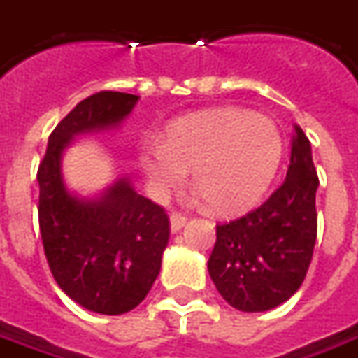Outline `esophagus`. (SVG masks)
Returning a JSON list of instances; mask_svg holds the SVG:
<instances>
[{
  "label": "esophagus",
  "mask_w": 358,
  "mask_h": 358,
  "mask_svg": "<svg viewBox=\"0 0 358 358\" xmlns=\"http://www.w3.org/2000/svg\"><path fill=\"white\" fill-rule=\"evenodd\" d=\"M187 218L184 215H180V213H172L171 215V230L172 232H180L184 224H186Z\"/></svg>",
  "instance_id": "esophagus-1"
}]
</instances>
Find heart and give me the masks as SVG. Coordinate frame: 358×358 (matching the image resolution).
Segmentation results:
<instances>
[{
    "label": "heart",
    "instance_id": "b5f03b06",
    "mask_svg": "<svg viewBox=\"0 0 358 358\" xmlns=\"http://www.w3.org/2000/svg\"><path fill=\"white\" fill-rule=\"evenodd\" d=\"M282 155L284 138L272 118L213 109L172 122L164 143L141 148L140 164L157 195L180 186L192 169V184L210 209L232 213L266 192Z\"/></svg>",
    "mask_w": 358,
    "mask_h": 358
}]
</instances>
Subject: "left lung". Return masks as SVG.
<instances>
[{
	"mask_svg": "<svg viewBox=\"0 0 358 358\" xmlns=\"http://www.w3.org/2000/svg\"><path fill=\"white\" fill-rule=\"evenodd\" d=\"M316 187L310 141L295 126L284 184L261 207L217 224L207 268L234 308L263 313L299 289L315 251Z\"/></svg>",
	"mask_w": 358,
	"mask_h": 358,
	"instance_id": "obj_1",
	"label": "left lung"
}]
</instances>
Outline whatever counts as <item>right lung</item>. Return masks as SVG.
I'll list each match as a JSON object with an SVG mask.
<instances>
[{"label": "right lung", "instance_id": "obj_1", "mask_svg": "<svg viewBox=\"0 0 358 358\" xmlns=\"http://www.w3.org/2000/svg\"><path fill=\"white\" fill-rule=\"evenodd\" d=\"M138 99L122 92L86 97L55 126L38 166V218L51 274L71 299L99 315H124L145 299L169 243V217L128 178L95 199L71 194L61 157L74 136L117 128Z\"/></svg>", "mask_w": 358, "mask_h": 358}]
</instances>
